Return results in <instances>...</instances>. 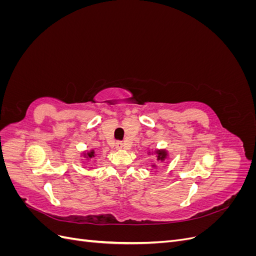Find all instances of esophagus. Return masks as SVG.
Listing matches in <instances>:
<instances>
[{
    "label": "esophagus",
    "instance_id": "34e87169",
    "mask_svg": "<svg viewBox=\"0 0 256 256\" xmlns=\"http://www.w3.org/2000/svg\"><path fill=\"white\" fill-rule=\"evenodd\" d=\"M122 147H124V144H122V142H118V143H116V148H118V150H122Z\"/></svg>",
    "mask_w": 256,
    "mask_h": 256
}]
</instances>
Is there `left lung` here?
<instances>
[{
	"label": "left lung",
	"mask_w": 256,
	"mask_h": 256,
	"mask_svg": "<svg viewBox=\"0 0 256 256\" xmlns=\"http://www.w3.org/2000/svg\"><path fill=\"white\" fill-rule=\"evenodd\" d=\"M157 152V160H161V161H164L166 158V156H168V152H166V150H157L156 152Z\"/></svg>",
	"instance_id": "1"
}]
</instances>
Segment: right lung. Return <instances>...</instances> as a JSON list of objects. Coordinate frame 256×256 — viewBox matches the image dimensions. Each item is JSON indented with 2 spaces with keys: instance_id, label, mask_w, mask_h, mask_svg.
<instances>
[{
  "instance_id": "add662e5",
  "label": "right lung",
  "mask_w": 256,
  "mask_h": 256,
  "mask_svg": "<svg viewBox=\"0 0 256 256\" xmlns=\"http://www.w3.org/2000/svg\"><path fill=\"white\" fill-rule=\"evenodd\" d=\"M84 156L86 157L88 159V158H92V157H95V152H94V150H92V152H88V154H85Z\"/></svg>"
}]
</instances>
